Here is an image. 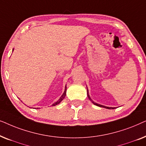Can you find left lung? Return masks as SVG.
Wrapping results in <instances>:
<instances>
[{
  "label": "left lung",
  "instance_id": "left-lung-1",
  "mask_svg": "<svg viewBox=\"0 0 146 146\" xmlns=\"http://www.w3.org/2000/svg\"><path fill=\"white\" fill-rule=\"evenodd\" d=\"M87 94H88V98L90 99V100L94 104L96 105V106H100V107H102V108H107V109H114V108H112V107H107V106H102V105H100V104H98L97 103H95L94 102L92 101V100L90 98V95H89V92H88V88H87Z\"/></svg>",
  "mask_w": 146,
  "mask_h": 146
}]
</instances>
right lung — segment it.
I'll return each instance as SVG.
<instances>
[{
  "instance_id": "1",
  "label": "right lung",
  "mask_w": 146,
  "mask_h": 146,
  "mask_svg": "<svg viewBox=\"0 0 146 146\" xmlns=\"http://www.w3.org/2000/svg\"><path fill=\"white\" fill-rule=\"evenodd\" d=\"M66 86H65V90H64V93H63V94L62 95V96L60 98V99L58 100L56 102H55L54 104H53L52 105V106H56V105H58V104H60L62 102V100L64 98H65V96H66ZM37 109H38L37 108Z\"/></svg>"
}]
</instances>
